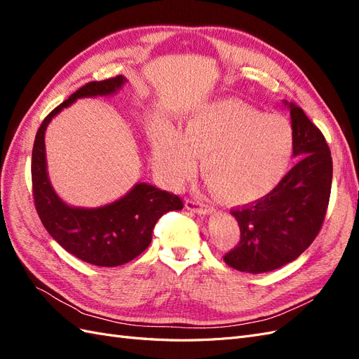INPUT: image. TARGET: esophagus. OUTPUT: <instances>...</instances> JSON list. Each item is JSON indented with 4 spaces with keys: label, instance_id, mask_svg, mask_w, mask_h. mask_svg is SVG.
Wrapping results in <instances>:
<instances>
[{
    "label": "esophagus",
    "instance_id": "obj_1",
    "mask_svg": "<svg viewBox=\"0 0 359 359\" xmlns=\"http://www.w3.org/2000/svg\"><path fill=\"white\" fill-rule=\"evenodd\" d=\"M186 208L189 211H193V212H196V214H203V215H208V214H211L214 211L212 206H208V205L196 202V201H190V199L186 201Z\"/></svg>",
    "mask_w": 359,
    "mask_h": 359
}]
</instances>
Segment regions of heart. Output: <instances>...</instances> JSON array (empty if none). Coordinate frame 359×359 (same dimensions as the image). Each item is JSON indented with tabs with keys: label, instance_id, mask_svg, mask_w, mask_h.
Returning <instances> with one entry per match:
<instances>
[{
	"label": "heart",
	"instance_id": "1",
	"mask_svg": "<svg viewBox=\"0 0 359 359\" xmlns=\"http://www.w3.org/2000/svg\"><path fill=\"white\" fill-rule=\"evenodd\" d=\"M292 153L293 130L286 118L232 100L202 106L178 133L158 127L151 135L154 168L170 187L190 178L202 158L203 178L222 199L238 205L273 191Z\"/></svg>",
	"mask_w": 359,
	"mask_h": 359
}]
</instances>
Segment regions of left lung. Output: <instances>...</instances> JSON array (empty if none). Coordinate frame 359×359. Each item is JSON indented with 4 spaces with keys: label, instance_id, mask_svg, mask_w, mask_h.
<instances>
[{
    "label": "left lung",
    "instance_id": "8db88e82",
    "mask_svg": "<svg viewBox=\"0 0 359 359\" xmlns=\"http://www.w3.org/2000/svg\"><path fill=\"white\" fill-rule=\"evenodd\" d=\"M283 103L290 111L293 157L299 160L265 198L231 210L241 238L224 262L243 273H268L295 260L318 236L328 208L332 158L327 140L299 106Z\"/></svg>",
    "mask_w": 359,
    "mask_h": 359
}]
</instances>
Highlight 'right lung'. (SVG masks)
Listing matches in <instances>:
<instances>
[{"instance_id": "obj_1", "label": "right lung", "mask_w": 359, "mask_h": 359, "mask_svg": "<svg viewBox=\"0 0 359 359\" xmlns=\"http://www.w3.org/2000/svg\"><path fill=\"white\" fill-rule=\"evenodd\" d=\"M126 82L124 76L119 74L83 85L43 119L32 147V193L43 226L64 250L97 266H118L133 260L151 244L160 217L182 210L180 196L147 182L135 184L123 198L97 208L70 206L52 187L45 148V132L52 118L78 99L112 95Z\"/></svg>"}]
</instances>
